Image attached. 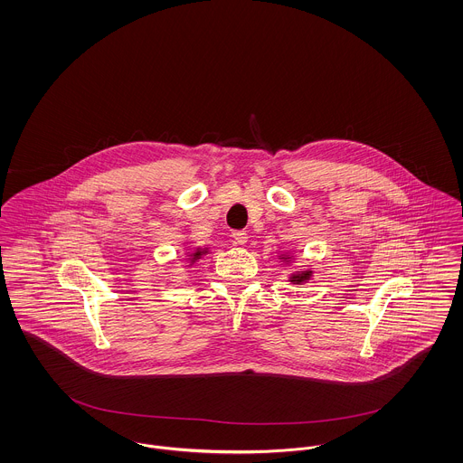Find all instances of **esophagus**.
<instances>
[{
	"label": "esophagus",
	"mask_w": 463,
	"mask_h": 463,
	"mask_svg": "<svg viewBox=\"0 0 463 463\" xmlns=\"http://www.w3.org/2000/svg\"><path fill=\"white\" fill-rule=\"evenodd\" d=\"M232 238H234V243L236 245H247L249 243V234L245 231H234L232 232Z\"/></svg>",
	"instance_id": "34e87169"
}]
</instances>
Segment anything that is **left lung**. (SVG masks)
<instances>
[{
	"label": "left lung",
	"instance_id": "obj_1",
	"mask_svg": "<svg viewBox=\"0 0 463 463\" xmlns=\"http://www.w3.org/2000/svg\"><path fill=\"white\" fill-rule=\"evenodd\" d=\"M280 259L288 260L290 257H288V255H280ZM310 277H312V271H310V269H307V271H298V273H292L290 282H292V284H305L307 280H310Z\"/></svg>",
	"mask_w": 463,
	"mask_h": 463
}]
</instances>
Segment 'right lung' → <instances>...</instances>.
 <instances>
[{"label":"right lung","instance_id":"right-lung-1","mask_svg":"<svg viewBox=\"0 0 463 463\" xmlns=\"http://www.w3.org/2000/svg\"><path fill=\"white\" fill-rule=\"evenodd\" d=\"M204 253H206V250L197 249L194 253H190V260H192V262H195V260H197V259H201Z\"/></svg>","mask_w":463,"mask_h":463}]
</instances>
